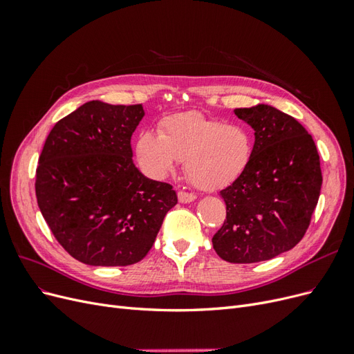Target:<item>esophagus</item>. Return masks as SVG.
<instances>
[{"mask_svg":"<svg viewBox=\"0 0 354 354\" xmlns=\"http://www.w3.org/2000/svg\"><path fill=\"white\" fill-rule=\"evenodd\" d=\"M195 199H196V196L194 194H190V192H185V190H180L178 192V201L181 203H187V202H192V201H195Z\"/></svg>","mask_w":354,"mask_h":354,"instance_id":"esophagus-1","label":"esophagus"}]
</instances>
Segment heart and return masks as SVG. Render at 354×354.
Wrapping results in <instances>:
<instances>
[{
	"mask_svg": "<svg viewBox=\"0 0 354 354\" xmlns=\"http://www.w3.org/2000/svg\"><path fill=\"white\" fill-rule=\"evenodd\" d=\"M136 152L142 167L153 177H164L180 160L185 162L192 185L216 190L233 183L248 168L252 138L241 125L187 112L165 118L159 125V136L142 133Z\"/></svg>",
	"mask_w": 354,
	"mask_h": 354,
	"instance_id": "b5f03b06",
	"label": "heart"
}]
</instances>
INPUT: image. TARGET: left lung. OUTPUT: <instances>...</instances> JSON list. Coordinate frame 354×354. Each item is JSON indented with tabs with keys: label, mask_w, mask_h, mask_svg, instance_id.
Instances as JSON below:
<instances>
[{
	"label": "left lung",
	"mask_w": 354,
	"mask_h": 354,
	"mask_svg": "<svg viewBox=\"0 0 354 354\" xmlns=\"http://www.w3.org/2000/svg\"><path fill=\"white\" fill-rule=\"evenodd\" d=\"M254 128L251 162L220 192L226 220L212 245L229 263L270 260L303 239L317 205L322 171L313 137L269 104L234 109Z\"/></svg>",
	"instance_id": "obj_1"
}]
</instances>
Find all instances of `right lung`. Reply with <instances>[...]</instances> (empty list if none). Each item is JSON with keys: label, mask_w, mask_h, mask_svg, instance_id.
<instances>
[{"label": "right lung", "mask_w": 354, "mask_h": 354, "mask_svg": "<svg viewBox=\"0 0 354 354\" xmlns=\"http://www.w3.org/2000/svg\"><path fill=\"white\" fill-rule=\"evenodd\" d=\"M142 104L85 103L53 127L38 159V207L57 242L90 266H130L151 251L176 190L145 177L131 136Z\"/></svg>", "instance_id": "right-lung-1"}]
</instances>
